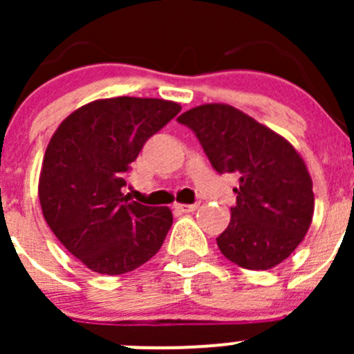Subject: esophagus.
Segmentation results:
<instances>
[{
    "mask_svg": "<svg viewBox=\"0 0 354 354\" xmlns=\"http://www.w3.org/2000/svg\"><path fill=\"white\" fill-rule=\"evenodd\" d=\"M174 209L180 212H194L198 209V203H174Z\"/></svg>",
    "mask_w": 354,
    "mask_h": 354,
    "instance_id": "esophagus-1",
    "label": "esophagus"
}]
</instances>
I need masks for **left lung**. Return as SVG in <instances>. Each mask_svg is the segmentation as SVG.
<instances>
[{
	"label": "left lung",
	"mask_w": 354,
	"mask_h": 354,
	"mask_svg": "<svg viewBox=\"0 0 354 354\" xmlns=\"http://www.w3.org/2000/svg\"><path fill=\"white\" fill-rule=\"evenodd\" d=\"M195 131L217 173H236V205L217 246L250 270H269L303 241L313 217L305 160L279 133L230 104H202L178 118Z\"/></svg>",
	"instance_id": "1"
}]
</instances>
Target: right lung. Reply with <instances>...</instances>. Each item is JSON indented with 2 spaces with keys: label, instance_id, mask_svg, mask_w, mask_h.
<instances>
[{
  "label": "right lung",
  "instance_id": "add662e5",
  "mask_svg": "<svg viewBox=\"0 0 354 354\" xmlns=\"http://www.w3.org/2000/svg\"><path fill=\"white\" fill-rule=\"evenodd\" d=\"M180 111L164 99H97L66 116L49 140L39 176L42 214L62 245L94 272H130L164 243L169 207L131 202L121 188L147 138Z\"/></svg>",
  "mask_w": 354,
  "mask_h": 354
}]
</instances>
